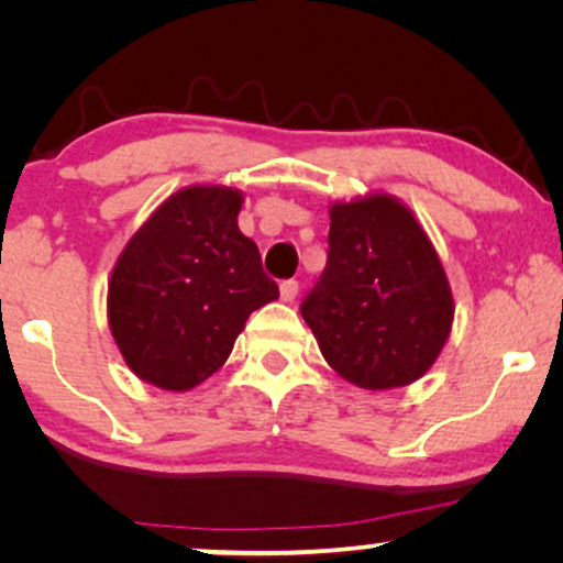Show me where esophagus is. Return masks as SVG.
Segmentation results:
<instances>
[{"instance_id": "obj_1", "label": "esophagus", "mask_w": 563, "mask_h": 563, "mask_svg": "<svg viewBox=\"0 0 563 563\" xmlns=\"http://www.w3.org/2000/svg\"><path fill=\"white\" fill-rule=\"evenodd\" d=\"M297 291H299V284H297L295 279H287V282H282V287H279V295H282L284 302H291V299L297 297Z\"/></svg>"}]
</instances>
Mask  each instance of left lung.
<instances>
[{
  "label": "left lung",
  "mask_w": 563,
  "mask_h": 563,
  "mask_svg": "<svg viewBox=\"0 0 563 563\" xmlns=\"http://www.w3.org/2000/svg\"><path fill=\"white\" fill-rule=\"evenodd\" d=\"M325 272L302 318L345 382L395 389L420 379L449 341L453 297L415 214L389 195L330 207Z\"/></svg>",
  "instance_id": "1"
}]
</instances>
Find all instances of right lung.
<instances>
[{"label":"right lung","instance_id":"1","mask_svg":"<svg viewBox=\"0 0 563 563\" xmlns=\"http://www.w3.org/2000/svg\"><path fill=\"white\" fill-rule=\"evenodd\" d=\"M243 195L197 184L176 191L130 238L110 276L107 318L135 376L187 391L225 364L253 310L279 287L238 228Z\"/></svg>","mask_w":563,"mask_h":563}]
</instances>
